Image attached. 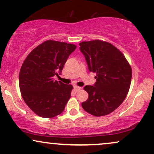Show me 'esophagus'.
<instances>
[{
	"mask_svg": "<svg viewBox=\"0 0 154 154\" xmlns=\"http://www.w3.org/2000/svg\"><path fill=\"white\" fill-rule=\"evenodd\" d=\"M73 88H74V90H75L76 92H79V90H81L82 89L81 87H79V86H76V85H75Z\"/></svg>",
	"mask_w": 154,
	"mask_h": 154,
	"instance_id": "1",
	"label": "esophagus"
}]
</instances>
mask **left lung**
Returning <instances> with one entry per match:
<instances>
[{
  "label": "left lung",
  "mask_w": 154,
  "mask_h": 154,
  "mask_svg": "<svg viewBox=\"0 0 154 154\" xmlns=\"http://www.w3.org/2000/svg\"><path fill=\"white\" fill-rule=\"evenodd\" d=\"M88 69L96 73L93 85H85L88 99L82 103L86 112L103 116L122 104L129 91L132 69L123 53L107 42L95 40L79 43Z\"/></svg>",
  "instance_id": "left-lung-1"
}]
</instances>
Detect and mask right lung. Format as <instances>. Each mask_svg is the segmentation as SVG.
I'll use <instances>...</instances> for the list:
<instances>
[{
  "label": "right lung",
  "instance_id": "obj_1",
  "mask_svg": "<svg viewBox=\"0 0 154 154\" xmlns=\"http://www.w3.org/2000/svg\"><path fill=\"white\" fill-rule=\"evenodd\" d=\"M76 45L52 40L34 48L21 67L19 81L22 98L39 116L53 118L64 110L73 89L71 85L54 81L61 74Z\"/></svg>",
  "mask_w": 154,
  "mask_h": 154
}]
</instances>
